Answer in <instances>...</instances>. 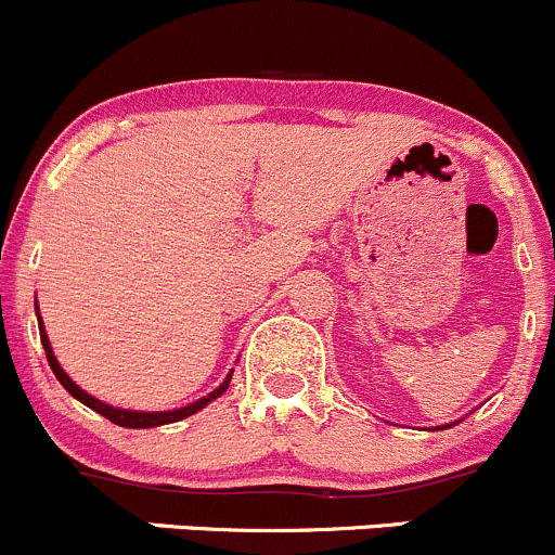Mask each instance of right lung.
<instances>
[{
	"mask_svg": "<svg viewBox=\"0 0 555 555\" xmlns=\"http://www.w3.org/2000/svg\"><path fill=\"white\" fill-rule=\"evenodd\" d=\"M39 336H41V347H44V351H47V362H50V367H52V373H55V378L61 380V384L65 386V389H68V395L79 399V402H85L87 408H92L94 413H100V415H103V418H108L111 423H116V426H124V428H151V426H164V423H175V421L188 418V415L198 413V410L204 408V404L211 402V399H217L219 395H222V391H228L230 378H232V373H230L228 378L222 380V386H219V389H214L211 395H208V397L198 399V402H193V404H188V408L169 410V413H134V410H118V408H111V404L100 402V399L89 397L87 391H81L79 386H76L74 380H70L68 375L63 373V367L57 365L55 354H52L50 338H47L44 325H41V318H39Z\"/></svg>",
	"mask_w": 555,
	"mask_h": 555,
	"instance_id": "1",
	"label": "right lung"
}]
</instances>
